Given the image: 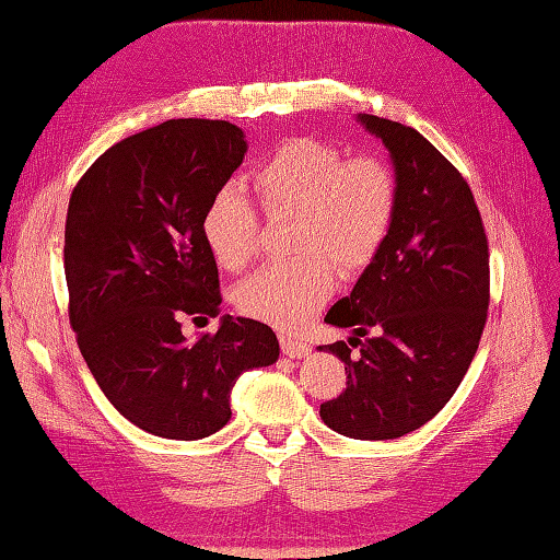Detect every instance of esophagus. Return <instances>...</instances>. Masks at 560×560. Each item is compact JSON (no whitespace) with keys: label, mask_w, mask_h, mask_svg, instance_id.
Wrapping results in <instances>:
<instances>
[{"label":"esophagus","mask_w":560,"mask_h":560,"mask_svg":"<svg viewBox=\"0 0 560 560\" xmlns=\"http://www.w3.org/2000/svg\"><path fill=\"white\" fill-rule=\"evenodd\" d=\"M280 346H282V353L288 355V358H304V355H310V353H312L310 343L298 341V339H290V336H282V339H280Z\"/></svg>","instance_id":"obj_1"}]
</instances>
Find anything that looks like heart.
Returning a JSON list of instances; mask_svg holds the SVG:
<instances>
[{
	"label": "heart",
	"mask_w": 560,
	"mask_h": 560,
	"mask_svg": "<svg viewBox=\"0 0 560 560\" xmlns=\"http://www.w3.org/2000/svg\"><path fill=\"white\" fill-rule=\"evenodd\" d=\"M253 187L268 214L298 217L292 250L300 256L253 272L238 284L236 304L250 319L300 329L334 292L328 261L351 276L385 244L397 209L395 175L377 158L346 161L336 145L300 136L256 167ZM202 229L221 268L241 270L256 258L260 221L238 187L219 189Z\"/></svg>",
	"instance_id": "1"
}]
</instances>
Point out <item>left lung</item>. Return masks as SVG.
<instances>
[{
    "label": "left lung",
    "mask_w": 560,
    "mask_h": 560,
    "mask_svg": "<svg viewBox=\"0 0 560 560\" xmlns=\"http://www.w3.org/2000/svg\"><path fill=\"white\" fill-rule=\"evenodd\" d=\"M355 121L389 153L397 209L385 244L324 319L351 326L353 336L319 346L348 373L343 393L319 415L336 434L385 441L424 427L468 373L488 319L490 256L476 199L456 167L411 126L373 114ZM371 328L376 334L368 337Z\"/></svg>",
    "instance_id": "8db88e82"
}]
</instances>
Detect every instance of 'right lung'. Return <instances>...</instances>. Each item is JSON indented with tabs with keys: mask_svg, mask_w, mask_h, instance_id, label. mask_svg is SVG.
I'll return each instance as SVG.
<instances>
[{
	"mask_svg": "<svg viewBox=\"0 0 560 560\" xmlns=\"http://www.w3.org/2000/svg\"><path fill=\"white\" fill-rule=\"evenodd\" d=\"M248 151L236 124L171 119L112 145L72 189L62 266L70 324L104 397L153 436L197 441L231 419L241 373L278 361L270 326L219 314L205 212Z\"/></svg>",
	"mask_w": 560,
	"mask_h": 560,
	"instance_id": "right-lung-1",
	"label": "right lung"
}]
</instances>
